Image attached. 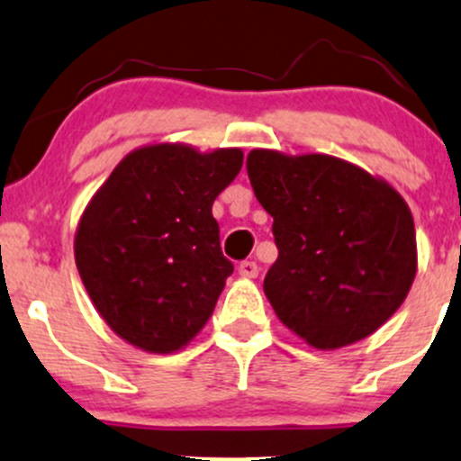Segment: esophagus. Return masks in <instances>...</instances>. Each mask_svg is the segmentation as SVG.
Returning a JSON list of instances; mask_svg holds the SVG:
<instances>
[{
  "label": "esophagus",
  "instance_id": "obj_1",
  "mask_svg": "<svg viewBox=\"0 0 461 461\" xmlns=\"http://www.w3.org/2000/svg\"><path fill=\"white\" fill-rule=\"evenodd\" d=\"M239 274L243 278H257L258 276V265L254 260H243L239 265Z\"/></svg>",
  "mask_w": 461,
  "mask_h": 461
}]
</instances>
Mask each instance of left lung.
<instances>
[{"instance_id": "8db88e82", "label": "left lung", "mask_w": 461, "mask_h": 461, "mask_svg": "<svg viewBox=\"0 0 461 461\" xmlns=\"http://www.w3.org/2000/svg\"><path fill=\"white\" fill-rule=\"evenodd\" d=\"M248 176L274 218L263 290L283 325L319 350L370 337L411 292L415 222L393 185L325 153L252 149Z\"/></svg>"}]
</instances>
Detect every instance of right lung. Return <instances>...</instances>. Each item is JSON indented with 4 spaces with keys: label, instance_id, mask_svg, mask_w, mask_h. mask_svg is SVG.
Returning a JSON list of instances; mask_svg holds the SVG:
<instances>
[{
    "label": "right lung",
    "instance_id": "1",
    "mask_svg": "<svg viewBox=\"0 0 461 461\" xmlns=\"http://www.w3.org/2000/svg\"><path fill=\"white\" fill-rule=\"evenodd\" d=\"M240 167V149L147 144L93 194L76 230V265L120 339L169 355L204 328L234 272L212 204Z\"/></svg>",
    "mask_w": 461,
    "mask_h": 461
}]
</instances>
